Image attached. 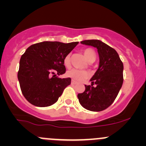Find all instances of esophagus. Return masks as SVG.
<instances>
[{
	"instance_id": "1",
	"label": "esophagus",
	"mask_w": 146,
	"mask_h": 146,
	"mask_svg": "<svg viewBox=\"0 0 146 146\" xmlns=\"http://www.w3.org/2000/svg\"><path fill=\"white\" fill-rule=\"evenodd\" d=\"M71 84H72V85H76V84H77V82L75 81L74 80H71Z\"/></svg>"
}]
</instances>
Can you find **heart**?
Returning a JSON list of instances; mask_svg holds the SVG:
<instances>
[{
	"instance_id": "obj_1",
	"label": "heart",
	"mask_w": 146,
	"mask_h": 146,
	"mask_svg": "<svg viewBox=\"0 0 146 146\" xmlns=\"http://www.w3.org/2000/svg\"><path fill=\"white\" fill-rule=\"evenodd\" d=\"M83 53L85 58H87V60L88 61H91V60H95V53L94 51V50L92 49V48H85L83 51ZM70 55L68 54V55H66L65 56L64 59V64L66 67H68L70 66ZM66 76L70 78L73 79V80H77V81H82V80L89 78L90 73L87 70H78V69L76 68H71L66 72Z\"/></svg>"
}]
</instances>
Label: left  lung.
<instances>
[{
	"label": "left lung",
	"instance_id": "1",
	"mask_svg": "<svg viewBox=\"0 0 146 146\" xmlns=\"http://www.w3.org/2000/svg\"><path fill=\"white\" fill-rule=\"evenodd\" d=\"M82 44L98 48L99 68L90 79L91 85L78 95L79 102L86 110L100 111L110 107L118 95L123 84V63L115 49L100 40H84ZM95 84V86H93Z\"/></svg>",
	"mask_w": 146,
	"mask_h": 146
}]
</instances>
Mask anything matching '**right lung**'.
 <instances>
[{"label":"right lung","instance_id":"add662e5","mask_svg":"<svg viewBox=\"0 0 146 146\" xmlns=\"http://www.w3.org/2000/svg\"><path fill=\"white\" fill-rule=\"evenodd\" d=\"M78 44L43 42L26 49L20 58L17 78L22 92L29 103L44 107L56 102L71 79H61L55 73L60 76L66 73L65 56Z\"/></svg>","mask_w":146,"mask_h":146}]
</instances>
